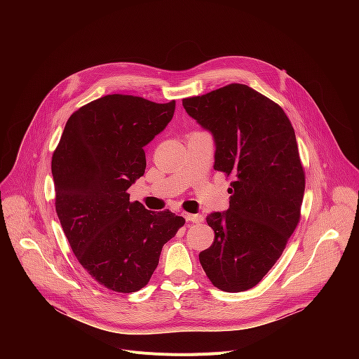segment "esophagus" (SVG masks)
<instances>
[{"mask_svg": "<svg viewBox=\"0 0 359 359\" xmlns=\"http://www.w3.org/2000/svg\"><path fill=\"white\" fill-rule=\"evenodd\" d=\"M184 216V219L187 220V222H190V223H201L204 219H203V216L201 215H193V213H184L183 215Z\"/></svg>", "mask_w": 359, "mask_h": 359, "instance_id": "obj_1", "label": "esophagus"}]
</instances>
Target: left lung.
<instances>
[{"label": "left lung", "mask_w": 359, "mask_h": 359, "mask_svg": "<svg viewBox=\"0 0 359 359\" xmlns=\"http://www.w3.org/2000/svg\"><path fill=\"white\" fill-rule=\"evenodd\" d=\"M186 112L212 132L215 169L233 175L227 212L210 213L213 244L198 254L215 287L257 285L294 233L305 189L294 128L276 102L243 83L183 99Z\"/></svg>", "instance_id": "8db88e82"}]
</instances>
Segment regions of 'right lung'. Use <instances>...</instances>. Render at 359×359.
<instances>
[{
    "label": "right lung",
    "mask_w": 359,
    "mask_h": 359,
    "mask_svg": "<svg viewBox=\"0 0 359 359\" xmlns=\"http://www.w3.org/2000/svg\"><path fill=\"white\" fill-rule=\"evenodd\" d=\"M176 102L107 95L74 112L53 155L55 210L81 266L116 292L143 288L184 219L150 212L128 189L144 173L143 147L172 121Z\"/></svg>",
    "instance_id": "right-lung-1"
}]
</instances>
